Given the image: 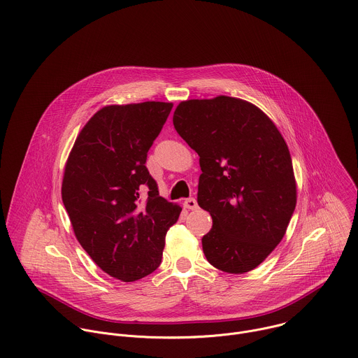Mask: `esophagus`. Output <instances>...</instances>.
I'll list each match as a JSON object with an SVG mask.
<instances>
[{"instance_id": "esophagus-1", "label": "esophagus", "mask_w": 358, "mask_h": 358, "mask_svg": "<svg viewBox=\"0 0 358 358\" xmlns=\"http://www.w3.org/2000/svg\"><path fill=\"white\" fill-rule=\"evenodd\" d=\"M184 206H185L187 209H196V208H198V202H196L195 198H188V199H185Z\"/></svg>"}]
</instances>
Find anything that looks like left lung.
<instances>
[{
    "label": "left lung",
    "instance_id": "left-lung-1",
    "mask_svg": "<svg viewBox=\"0 0 358 358\" xmlns=\"http://www.w3.org/2000/svg\"><path fill=\"white\" fill-rule=\"evenodd\" d=\"M173 124L199 156L198 205L213 226L206 259L227 273L257 268L282 241L296 209L289 148L257 106L219 96L177 106Z\"/></svg>",
    "mask_w": 358,
    "mask_h": 358
}]
</instances>
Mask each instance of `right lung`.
<instances>
[{"instance_id":"obj_1","label":"right lung","mask_w":358,"mask_h":358,"mask_svg":"<svg viewBox=\"0 0 358 358\" xmlns=\"http://www.w3.org/2000/svg\"><path fill=\"white\" fill-rule=\"evenodd\" d=\"M171 103L99 110L65 164L62 202L82 248L110 276L135 282L162 262L167 230L181 208L159 195L145 163Z\"/></svg>"}]
</instances>
